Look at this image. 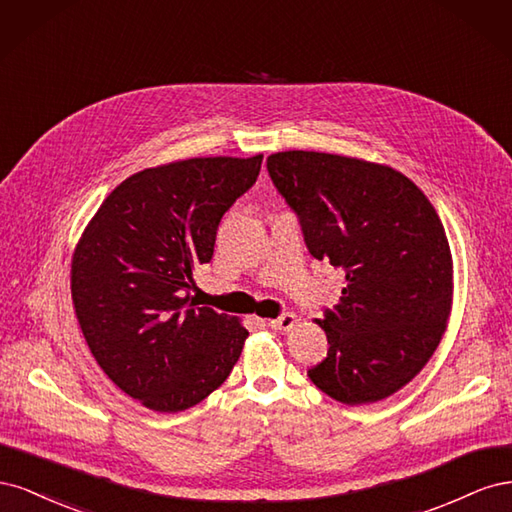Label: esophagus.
<instances>
[{"label":"esophagus","mask_w":512,"mask_h":512,"mask_svg":"<svg viewBox=\"0 0 512 512\" xmlns=\"http://www.w3.org/2000/svg\"><path fill=\"white\" fill-rule=\"evenodd\" d=\"M297 322H299V318L294 316L292 312H286V314H282L280 318H275V320H269V327L273 329V331H290L292 327H297Z\"/></svg>","instance_id":"esophagus-1"}]
</instances>
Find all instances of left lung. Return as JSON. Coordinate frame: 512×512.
Here are the masks:
<instances>
[{"instance_id": "8db88e82", "label": "left lung", "mask_w": 512, "mask_h": 512, "mask_svg": "<svg viewBox=\"0 0 512 512\" xmlns=\"http://www.w3.org/2000/svg\"><path fill=\"white\" fill-rule=\"evenodd\" d=\"M267 170L309 254L346 271L316 320L327 359L307 371L348 406L406 386L436 352L453 305V256L436 209L399 170L318 151H280Z\"/></svg>"}]
</instances>
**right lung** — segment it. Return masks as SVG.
Here are the masks:
<instances>
[{"instance_id": "right-lung-1", "label": "right lung", "mask_w": 512, "mask_h": 512, "mask_svg": "<svg viewBox=\"0 0 512 512\" xmlns=\"http://www.w3.org/2000/svg\"><path fill=\"white\" fill-rule=\"evenodd\" d=\"M262 156L145 168L106 196L76 243L70 288L85 342L119 389L181 412L230 376L243 324L194 307V269L213 256L222 215L256 183Z\"/></svg>"}]
</instances>
